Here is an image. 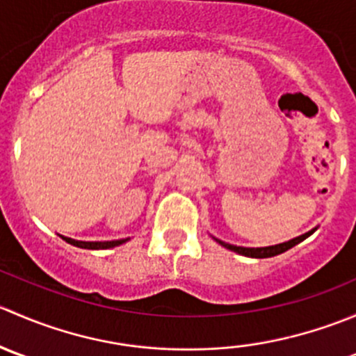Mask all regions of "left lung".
<instances>
[{
	"label": "left lung",
	"mask_w": 356,
	"mask_h": 356,
	"mask_svg": "<svg viewBox=\"0 0 356 356\" xmlns=\"http://www.w3.org/2000/svg\"><path fill=\"white\" fill-rule=\"evenodd\" d=\"M317 229H318V225H317V227L312 229V231H308V232H305V234L298 236V238L289 239V241L279 243V245H272V246H261V248L236 246V245H229V243H225V241H220V239H217V238H213V239L218 243V245H222V246L227 248V250H231V251H236V253L243 254V257H251V258H270V257H275V254H281V253H284V251L291 250V248L296 246L298 243L305 241V239H307L308 236L314 234V232L317 231Z\"/></svg>",
	"instance_id": "left-lung-1"
}]
</instances>
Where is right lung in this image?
<instances>
[{
	"label": "right lung",
	"mask_w": 356,
	"mask_h": 356,
	"mask_svg": "<svg viewBox=\"0 0 356 356\" xmlns=\"http://www.w3.org/2000/svg\"><path fill=\"white\" fill-rule=\"evenodd\" d=\"M60 238H62L63 241H67L68 245L82 248V250H108V248L120 246V245H124V243L129 241V238L115 239V241H79V239L67 238V236H60Z\"/></svg>",
	"instance_id": "right-lung-1"
}]
</instances>
